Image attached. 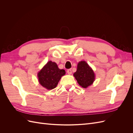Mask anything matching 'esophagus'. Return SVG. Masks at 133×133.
Returning <instances> with one entry per match:
<instances>
[{
  "mask_svg": "<svg viewBox=\"0 0 133 133\" xmlns=\"http://www.w3.org/2000/svg\"><path fill=\"white\" fill-rule=\"evenodd\" d=\"M67 73H68V74H69V75L71 74V73H72V72H71V69H68V70H67Z\"/></svg>",
  "mask_w": 133,
  "mask_h": 133,
  "instance_id": "1",
  "label": "esophagus"
}]
</instances>
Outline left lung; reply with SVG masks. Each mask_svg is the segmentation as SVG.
Returning <instances> with one entry per match:
<instances>
[{"mask_svg":"<svg viewBox=\"0 0 133 133\" xmlns=\"http://www.w3.org/2000/svg\"><path fill=\"white\" fill-rule=\"evenodd\" d=\"M80 86L87 88L93 84L95 75L93 70L85 61L78 63L76 71L73 74Z\"/></svg>","mask_w":133,"mask_h":133,"instance_id":"left-lung-1","label":"left lung"}]
</instances>
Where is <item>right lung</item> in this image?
Instances as JSON below:
<instances>
[{"label":"right lung","instance_id":"add662e5","mask_svg":"<svg viewBox=\"0 0 133 133\" xmlns=\"http://www.w3.org/2000/svg\"><path fill=\"white\" fill-rule=\"evenodd\" d=\"M65 73V70L60 69L57 63L49 61L38 73V81L46 89L51 90L57 87L62 76Z\"/></svg>","mask_w":133,"mask_h":133}]
</instances>
